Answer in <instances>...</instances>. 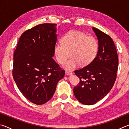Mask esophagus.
Segmentation results:
<instances>
[{"label": "esophagus", "mask_w": 129, "mask_h": 129, "mask_svg": "<svg viewBox=\"0 0 129 129\" xmlns=\"http://www.w3.org/2000/svg\"><path fill=\"white\" fill-rule=\"evenodd\" d=\"M72 72H71V71H65V75H72Z\"/></svg>", "instance_id": "obj_1"}]
</instances>
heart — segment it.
Returning a JSON list of instances; mask_svg holds the SVG:
<instances>
[{"label": "heart", "mask_w": 129, "mask_h": 129, "mask_svg": "<svg viewBox=\"0 0 129 129\" xmlns=\"http://www.w3.org/2000/svg\"><path fill=\"white\" fill-rule=\"evenodd\" d=\"M61 43L54 46V53L56 60L64 63L71 54V58L64 64L67 69H73L81 64L88 65L97 55L99 45L96 39L88 36L86 34L76 30L67 32L61 38Z\"/></svg>", "instance_id": "b5f03b06"}]
</instances>
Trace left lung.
Returning <instances> with one entry per match:
<instances>
[{
    "label": "left lung",
    "mask_w": 129,
    "mask_h": 129,
    "mask_svg": "<svg viewBox=\"0 0 129 129\" xmlns=\"http://www.w3.org/2000/svg\"><path fill=\"white\" fill-rule=\"evenodd\" d=\"M92 29L99 41V49L90 64L75 71L80 82L73 93L82 104L91 105L103 99L113 88L117 77L118 58L114 41L97 28Z\"/></svg>",
    "instance_id": "obj_1"
}]
</instances>
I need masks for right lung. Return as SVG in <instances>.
<instances>
[{
    "instance_id": "add662e5",
    "label": "right lung",
    "mask_w": 129,
    "mask_h": 129,
    "mask_svg": "<svg viewBox=\"0 0 129 129\" xmlns=\"http://www.w3.org/2000/svg\"><path fill=\"white\" fill-rule=\"evenodd\" d=\"M57 24L45 23L21 35L14 53L12 75L17 88L32 103L42 105L53 97L58 81L64 77L53 59Z\"/></svg>"
}]
</instances>
